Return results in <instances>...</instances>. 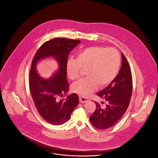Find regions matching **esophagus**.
<instances>
[{"mask_svg":"<svg viewBox=\"0 0 158 158\" xmlns=\"http://www.w3.org/2000/svg\"><path fill=\"white\" fill-rule=\"evenodd\" d=\"M88 101H89V99L87 97H83V96L79 97V102L82 103H85L88 102Z\"/></svg>","mask_w":158,"mask_h":158,"instance_id":"1","label":"esophagus"}]
</instances>
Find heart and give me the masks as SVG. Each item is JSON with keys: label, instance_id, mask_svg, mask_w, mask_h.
<instances>
[{"label": "heart", "instance_id": "obj_1", "mask_svg": "<svg viewBox=\"0 0 158 158\" xmlns=\"http://www.w3.org/2000/svg\"><path fill=\"white\" fill-rule=\"evenodd\" d=\"M120 65V55L117 50L93 46L79 52L76 60H69L66 71L69 77L74 81L81 74L82 69L86 70V77L73 84L74 93L87 97L99 85L104 87L115 78Z\"/></svg>", "mask_w": 158, "mask_h": 158}]
</instances>
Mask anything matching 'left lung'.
Returning <instances> with one entry per match:
<instances>
[{"label": "left lung", "instance_id": "obj_1", "mask_svg": "<svg viewBox=\"0 0 158 158\" xmlns=\"http://www.w3.org/2000/svg\"><path fill=\"white\" fill-rule=\"evenodd\" d=\"M122 67L117 76L97 96L107 102L105 108L99 103L89 117L91 124L98 129H106L116 124L125 113L132 93V76L129 64L122 53Z\"/></svg>", "mask_w": 158, "mask_h": 158}]
</instances>
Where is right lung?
<instances>
[{
    "label": "right lung",
    "instance_id": "obj_1",
    "mask_svg": "<svg viewBox=\"0 0 158 158\" xmlns=\"http://www.w3.org/2000/svg\"><path fill=\"white\" fill-rule=\"evenodd\" d=\"M81 43L64 38H56L45 42L38 49L32 60L29 76V90L36 109L41 117L53 125H61L69 121L79 103V97L73 93L66 98L69 84L67 79L66 65L71 50ZM53 57L59 62V69L48 80L37 73L36 64L41 59Z\"/></svg>",
    "mask_w": 158,
    "mask_h": 158
}]
</instances>
